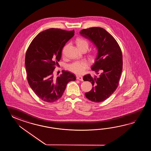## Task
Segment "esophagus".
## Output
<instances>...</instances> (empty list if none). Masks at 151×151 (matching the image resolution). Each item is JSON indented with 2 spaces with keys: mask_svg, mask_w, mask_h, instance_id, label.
Segmentation results:
<instances>
[{
  "mask_svg": "<svg viewBox=\"0 0 151 151\" xmlns=\"http://www.w3.org/2000/svg\"><path fill=\"white\" fill-rule=\"evenodd\" d=\"M77 80H80V81H83V77H82V76H77Z\"/></svg>",
  "mask_w": 151,
  "mask_h": 151,
  "instance_id": "obj_1",
  "label": "esophagus"
}]
</instances>
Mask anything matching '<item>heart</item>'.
Wrapping results in <instances>:
<instances>
[{
	"instance_id": "1",
	"label": "heart",
	"mask_w": 151,
	"mask_h": 151,
	"mask_svg": "<svg viewBox=\"0 0 151 151\" xmlns=\"http://www.w3.org/2000/svg\"><path fill=\"white\" fill-rule=\"evenodd\" d=\"M76 43L78 47L80 50L88 49L89 43L85 39L83 38H78L76 40ZM67 46H65L63 49V53L64 54L65 50ZM96 55V53H93L91 55V57H94ZM88 67V63L86 60H76L68 64L67 66L68 70L77 74H81L83 73L87 68Z\"/></svg>"
}]
</instances>
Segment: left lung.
Returning a JSON list of instances; mask_svg holds the SVG:
<instances>
[{"label":"left lung","instance_id":"8db88e82","mask_svg":"<svg viewBox=\"0 0 151 151\" xmlns=\"http://www.w3.org/2000/svg\"><path fill=\"white\" fill-rule=\"evenodd\" d=\"M80 35L90 39L98 50V55L91 69L99 77L84 76L83 80L89 81L93 87L85 93L88 99L100 103L107 99L118 86L122 70V55L116 39L105 29L94 27L83 29Z\"/></svg>","mask_w":151,"mask_h":151}]
</instances>
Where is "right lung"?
Instances as JSON below:
<instances>
[{
	"mask_svg": "<svg viewBox=\"0 0 151 151\" xmlns=\"http://www.w3.org/2000/svg\"><path fill=\"white\" fill-rule=\"evenodd\" d=\"M74 35V30L48 29L39 33L26 51L25 63L29 85L45 102L53 103L60 98L68 83L76 79L68 71H63L56 78L53 74L63 48Z\"/></svg>",
	"mask_w": 151,
	"mask_h": 151,
	"instance_id": "1",
	"label": "right lung"
}]
</instances>
